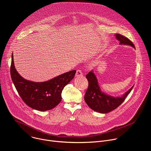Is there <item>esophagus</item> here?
<instances>
[{"label": "esophagus", "instance_id": "34e87169", "mask_svg": "<svg viewBox=\"0 0 151 151\" xmlns=\"http://www.w3.org/2000/svg\"><path fill=\"white\" fill-rule=\"evenodd\" d=\"M83 75L82 72H81V70H77L76 73V76L79 77V76H82Z\"/></svg>", "mask_w": 151, "mask_h": 151}]
</instances>
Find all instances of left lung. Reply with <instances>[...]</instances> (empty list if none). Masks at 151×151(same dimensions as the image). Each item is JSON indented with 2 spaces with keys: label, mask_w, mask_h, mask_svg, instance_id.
<instances>
[{
  "label": "left lung",
  "mask_w": 151,
  "mask_h": 151,
  "mask_svg": "<svg viewBox=\"0 0 151 151\" xmlns=\"http://www.w3.org/2000/svg\"><path fill=\"white\" fill-rule=\"evenodd\" d=\"M115 36L119 41V45L131 46L135 48L133 42L128 38L119 34H116ZM86 78L88 81V87L84 96L85 101L91 109L101 114H107L117 108L134 87L133 86L122 96L114 97L101 91L93 70L90 71L86 75Z\"/></svg>",
  "instance_id": "1"
}]
</instances>
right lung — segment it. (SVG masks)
<instances>
[{
  "label": "right lung",
  "mask_w": 151,
  "mask_h": 151,
  "mask_svg": "<svg viewBox=\"0 0 151 151\" xmlns=\"http://www.w3.org/2000/svg\"><path fill=\"white\" fill-rule=\"evenodd\" d=\"M13 54L11 66L12 81L24 102L32 109L46 111L57 106L61 100V93L65 86L74 78L76 70L63 73L45 82H36L26 80L15 68Z\"/></svg>",
  "instance_id": "obj_1"
}]
</instances>
